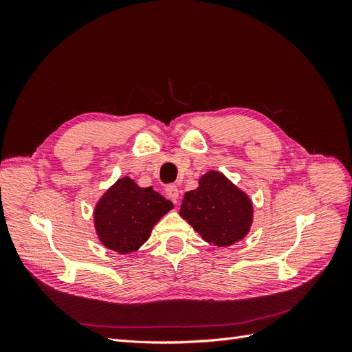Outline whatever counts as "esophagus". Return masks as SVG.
I'll list each match as a JSON object with an SVG mask.
<instances>
[{"mask_svg": "<svg viewBox=\"0 0 352 352\" xmlns=\"http://www.w3.org/2000/svg\"><path fill=\"white\" fill-rule=\"evenodd\" d=\"M164 192H166L167 198L173 199L175 202H176V199L179 198V189H177V186H176V185H168V186H166Z\"/></svg>", "mask_w": 352, "mask_h": 352, "instance_id": "esophagus-1", "label": "esophagus"}]
</instances>
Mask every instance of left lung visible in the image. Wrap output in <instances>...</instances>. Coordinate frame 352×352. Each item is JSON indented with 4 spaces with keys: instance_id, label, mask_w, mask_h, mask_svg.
Listing matches in <instances>:
<instances>
[{
    "instance_id": "left-lung-1",
    "label": "left lung",
    "mask_w": 352,
    "mask_h": 352,
    "mask_svg": "<svg viewBox=\"0 0 352 352\" xmlns=\"http://www.w3.org/2000/svg\"><path fill=\"white\" fill-rule=\"evenodd\" d=\"M179 214L206 242L230 247L247 236L254 212L247 194L223 173L210 170L197 189L185 194Z\"/></svg>"
}]
</instances>
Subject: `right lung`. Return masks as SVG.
<instances>
[{
    "instance_id": "add662e5",
    "label": "right lung",
    "mask_w": 352,
    "mask_h": 352,
    "mask_svg": "<svg viewBox=\"0 0 352 352\" xmlns=\"http://www.w3.org/2000/svg\"><path fill=\"white\" fill-rule=\"evenodd\" d=\"M172 208V202L153 188H141L131 177H123L95 206V230L104 247L129 254L142 247L155 223Z\"/></svg>"
}]
</instances>
